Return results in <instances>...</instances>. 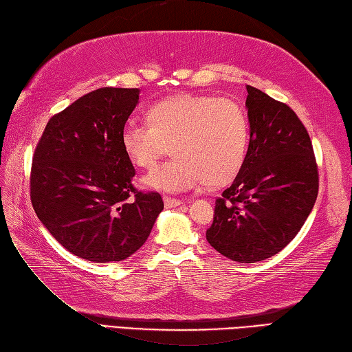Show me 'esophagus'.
I'll return each instance as SVG.
<instances>
[{"label":"esophagus","instance_id":"esophagus-1","mask_svg":"<svg viewBox=\"0 0 352 352\" xmlns=\"http://www.w3.org/2000/svg\"><path fill=\"white\" fill-rule=\"evenodd\" d=\"M163 203H164V207H166V208H174V207H177V206H180L182 201L177 199V198L164 197V198H163Z\"/></svg>","mask_w":352,"mask_h":352}]
</instances>
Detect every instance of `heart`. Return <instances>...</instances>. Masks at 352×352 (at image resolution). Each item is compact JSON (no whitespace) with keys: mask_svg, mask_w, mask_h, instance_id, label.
I'll use <instances>...</instances> for the list:
<instances>
[{"mask_svg":"<svg viewBox=\"0 0 352 352\" xmlns=\"http://www.w3.org/2000/svg\"><path fill=\"white\" fill-rule=\"evenodd\" d=\"M148 121L129 119L121 130V144L139 168H153L170 145L174 157L142 178L149 189L178 193L206 182L222 184L242 168L250 122L236 101L178 94L153 104Z\"/></svg>","mask_w":352,"mask_h":352,"instance_id":"1","label":"heart"}]
</instances>
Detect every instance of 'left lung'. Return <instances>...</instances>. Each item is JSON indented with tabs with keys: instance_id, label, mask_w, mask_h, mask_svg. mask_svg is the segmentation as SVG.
<instances>
[{
	"instance_id": "8db88e82",
	"label": "left lung",
	"mask_w": 352,
	"mask_h": 352,
	"mask_svg": "<svg viewBox=\"0 0 352 352\" xmlns=\"http://www.w3.org/2000/svg\"><path fill=\"white\" fill-rule=\"evenodd\" d=\"M250 144L242 168L216 199L207 242L239 263L275 256L294 239L318 198L311 140L286 104L246 86Z\"/></svg>"
}]
</instances>
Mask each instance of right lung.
<instances>
[{
  "label": "right lung",
  "mask_w": 352,
  "mask_h": 352,
  "mask_svg": "<svg viewBox=\"0 0 352 352\" xmlns=\"http://www.w3.org/2000/svg\"><path fill=\"white\" fill-rule=\"evenodd\" d=\"M139 89L102 87L52 116L33 155L30 197L37 218L74 256L95 263L133 256L163 210L159 193L133 188L121 130Z\"/></svg>",
  "instance_id": "right-lung-1"
}]
</instances>
